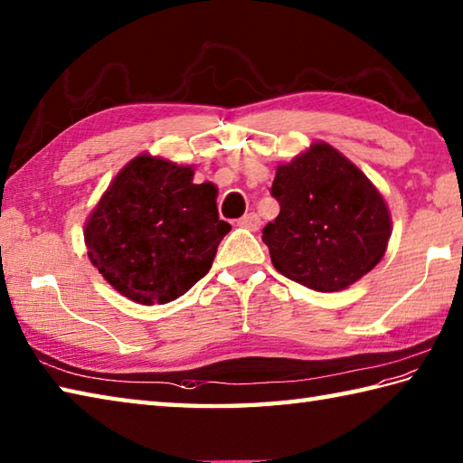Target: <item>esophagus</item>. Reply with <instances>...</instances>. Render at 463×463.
Listing matches in <instances>:
<instances>
[{"instance_id":"esophagus-1","label":"esophagus","mask_w":463,"mask_h":463,"mask_svg":"<svg viewBox=\"0 0 463 463\" xmlns=\"http://www.w3.org/2000/svg\"><path fill=\"white\" fill-rule=\"evenodd\" d=\"M238 223L241 225V228H248L251 232H258L260 225H261V220H260L258 213H245L243 218L238 220Z\"/></svg>"}]
</instances>
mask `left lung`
Here are the masks:
<instances>
[{
  "label": "left lung",
  "instance_id": "left-lung-1",
  "mask_svg": "<svg viewBox=\"0 0 463 463\" xmlns=\"http://www.w3.org/2000/svg\"><path fill=\"white\" fill-rule=\"evenodd\" d=\"M279 215L263 228L281 276L317 291H337L383 258L392 235L383 197L350 159L314 144L279 165L271 184Z\"/></svg>",
  "mask_w": 463,
  "mask_h": 463
}]
</instances>
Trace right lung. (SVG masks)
Returning <instances> with one entry per match:
<instances>
[{
	"instance_id": "right-lung-1",
	"label": "right lung",
	"mask_w": 463,
	"mask_h": 463,
	"mask_svg": "<svg viewBox=\"0 0 463 463\" xmlns=\"http://www.w3.org/2000/svg\"><path fill=\"white\" fill-rule=\"evenodd\" d=\"M213 184L194 169L139 156L121 169L86 223L88 256L121 296L144 306L184 296L210 271L232 230Z\"/></svg>"
}]
</instances>
